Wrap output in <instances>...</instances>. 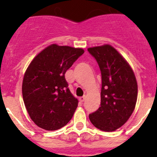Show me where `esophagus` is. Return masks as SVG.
<instances>
[{
	"label": "esophagus",
	"mask_w": 157,
	"mask_h": 157,
	"mask_svg": "<svg viewBox=\"0 0 157 157\" xmlns=\"http://www.w3.org/2000/svg\"><path fill=\"white\" fill-rule=\"evenodd\" d=\"M86 96H83V97H81V98H79L80 102H82H82H84V101H85V100H86Z\"/></svg>",
	"instance_id": "34e87169"
}]
</instances>
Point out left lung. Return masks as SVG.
Returning <instances> with one entry per match:
<instances>
[{"label": "left lung", "instance_id": "obj_1", "mask_svg": "<svg viewBox=\"0 0 157 157\" xmlns=\"http://www.w3.org/2000/svg\"><path fill=\"white\" fill-rule=\"evenodd\" d=\"M101 73V106L89 115L93 125L103 131H114L128 120L135 108L138 84L126 59L112 46L89 48Z\"/></svg>", "mask_w": 157, "mask_h": 157}]
</instances>
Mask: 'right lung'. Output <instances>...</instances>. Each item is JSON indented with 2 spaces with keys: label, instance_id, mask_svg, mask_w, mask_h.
<instances>
[{
  "label": "right lung",
  "instance_id": "right-lung-1",
  "mask_svg": "<svg viewBox=\"0 0 157 157\" xmlns=\"http://www.w3.org/2000/svg\"><path fill=\"white\" fill-rule=\"evenodd\" d=\"M83 53L82 48L52 44L27 67L22 86L23 101L30 119L41 128L56 130L71 120L78 101L64 75Z\"/></svg>",
  "mask_w": 157,
  "mask_h": 157
}]
</instances>
